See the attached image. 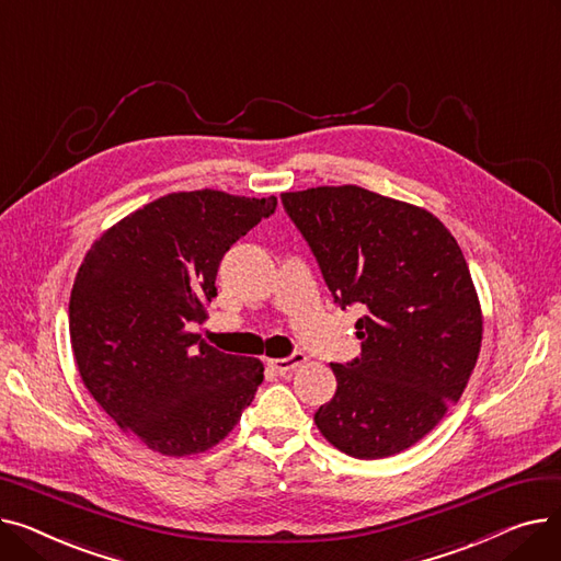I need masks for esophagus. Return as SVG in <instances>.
I'll list each match as a JSON object with an SVG mask.
<instances>
[{"label":"esophagus","mask_w":561,"mask_h":561,"mask_svg":"<svg viewBox=\"0 0 561 561\" xmlns=\"http://www.w3.org/2000/svg\"><path fill=\"white\" fill-rule=\"evenodd\" d=\"M305 362H307V357L302 355V352H293L290 357H284V359H271V362H268V366H271V368H275L279 375H288V373L296 370L298 366H302Z\"/></svg>","instance_id":"esophagus-1"}]
</instances>
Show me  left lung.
Segmentation results:
<instances>
[{"instance_id":"1","label":"left lung","mask_w":561,"mask_h":561,"mask_svg":"<svg viewBox=\"0 0 561 561\" xmlns=\"http://www.w3.org/2000/svg\"><path fill=\"white\" fill-rule=\"evenodd\" d=\"M334 302L362 305V357L332 364L336 393L316 411L334 448L398 455L457 402L482 345V307L448 227L427 209L362 186L282 193Z\"/></svg>"}]
</instances>
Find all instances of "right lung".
Returning a JSON list of instances; mask_svg holds the SVG:
<instances>
[{
    "instance_id": "add662e5",
    "label": "right lung",
    "mask_w": 561,
    "mask_h": 561,
    "mask_svg": "<svg viewBox=\"0 0 561 561\" xmlns=\"http://www.w3.org/2000/svg\"><path fill=\"white\" fill-rule=\"evenodd\" d=\"M275 206V195L170 193L85 252L70 296L72 355L98 404L150 450H209L254 400L263 364L225 355L188 325L206 320L225 252Z\"/></svg>"
}]
</instances>
